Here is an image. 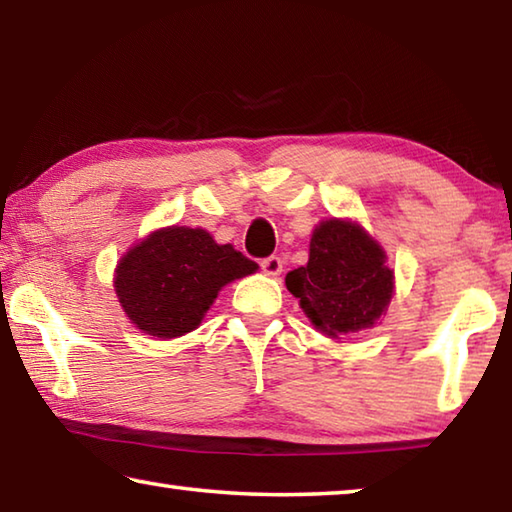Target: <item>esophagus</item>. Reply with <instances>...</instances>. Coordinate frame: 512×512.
Segmentation results:
<instances>
[{
	"mask_svg": "<svg viewBox=\"0 0 512 512\" xmlns=\"http://www.w3.org/2000/svg\"><path fill=\"white\" fill-rule=\"evenodd\" d=\"M262 271L266 275H280L282 273V259L277 255H271V257H264L262 259Z\"/></svg>",
	"mask_w": 512,
	"mask_h": 512,
	"instance_id": "1",
	"label": "esophagus"
}]
</instances>
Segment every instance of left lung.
<instances>
[{"label": "left lung", "mask_w": 512, "mask_h": 512, "mask_svg": "<svg viewBox=\"0 0 512 512\" xmlns=\"http://www.w3.org/2000/svg\"><path fill=\"white\" fill-rule=\"evenodd\" d=\"M386 255L361 225L323 221L311 235L309 262L287 275V289L307 318L327 336L375 325L393 298Z\"/></svg>", "instance_id": "8db88e82"}]
</instances>
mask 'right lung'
<instances>
[{"instance_id":"1","label":"right lung","mask_w":512,"mask_h":512,"mask_svg":"<svg viewBox=\"0 0 512 512\" xmlns=\"http://www.w3.org/2000/svg\"><path fill=\"white\" fill-rule=\"evenodd\" d=\"M257 271L230 244H214L201 228H164L128 250L115 275V291L128 318L158 339L192 332L221 287Z\"/></svg>"}]
</instances>
